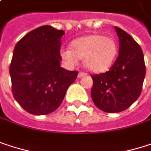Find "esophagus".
I'll return each instance as SVG.
<instances>
[{"instance_id":"esophagus-1","label":"esophagus","mask_w":151,"mask_h":151,"mask_svg":"<svg viewBox=\"0 0 151 151\" xmlns=\"http://www.w3.org/2000/svg\"><path fill=\"white\" fill-rule=\"evenodd\" d=\"M87 75V73H84V72H79V73H78V78H82V77H84V76Z\"/></svg>"}]
</instances>
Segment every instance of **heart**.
I'll return each instance as SVG.
<instances>
[{"label":"heart","instance_id":"obj_1","mask_svg":"<svg viewBox=\"0 0 151 151\" xmlns=\"http://www.w3.org/2000/svg\"><path fill=\"white\" fill-rule=\"evenodd\" d=\"M73 49L61 50L62 58L70 65H76L79 58H85L86 66L92 72H106L113 64L117 54L114 40L101 35H89L72 44Z\"/></svg>","mask_w":151,"mask_h":151}]
</instances>
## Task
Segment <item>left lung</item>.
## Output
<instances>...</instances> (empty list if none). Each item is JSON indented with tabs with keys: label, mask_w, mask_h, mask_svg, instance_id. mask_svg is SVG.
Instances as JSON below:
<instances>
[{
	"label": "left lung",
	"mask_w": 151,
	"mask_h": 151,
	"mask_svg": "<svg viewBox=\"0 0 151 151\" xmlns=\"http://www.w3.org/2000/svg\"><path fill=\"white\" fill-rule=\"evenodd\" d=\"M119 55L109 71L92 74L91 96L98 108L106 113L126 110L139 98L146 67L141 46L123 29L115 27Z\"/></svg>",
	"instance_id": "obj_1"
}]
</instances>
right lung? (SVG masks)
<instances>
[{"label": "right lung", "mask_w": 151, "mask_h": 151, "mask_svg": "<svg viewBox=\"0 0 151 151\" xmlns=\"http://www.w3.org/2000/svg\"><path fill=\"white\" fill-rule=\"evenodd\" d=\"M64 30L45 25L26 34L15 45L9 73L12 93L28 113L48 114L62 103L78 71L60 67Z\"/></svg>", "instance_id": "obj_1"}]
</instances>
